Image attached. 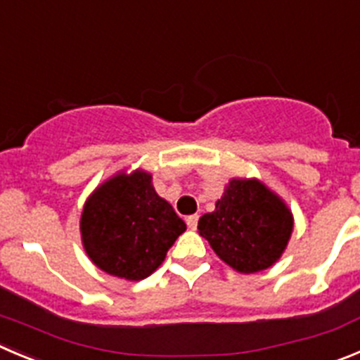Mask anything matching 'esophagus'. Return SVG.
<instances>
[{"instance_id":"34e87169","label":"esophagus","mask_w":360,"mask_h":360,"mask_svg":"<svg viewBox=\"0 0 360 360\" xmlns=\"http://www.w3.org/2000/svg\"><path fill=\"white\" fill-rule=\"evenodd\" d=\"M197 224H199V214H190V217H186V226L190 229H197Z\"/></svg>"}]
</instances>
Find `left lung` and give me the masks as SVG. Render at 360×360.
Segmentation results:
<instances>
[{
  "instance_id": "1",
  "label": "left lung",
  "mask_w": 360,
  "mask_h": 360,
  "mask_svg": "<svg viewBox=\"0 0 360 360\" xmlns=\"http://www.w3.org/2000/svg\"><path fill=\"white\" fill-rule=\"evenodd\" d=\"M200 236L241 274L271 266L286 248L293 217L259 181L233 179L213 213L199 220Z\"/></svg>"
}]
</instances>
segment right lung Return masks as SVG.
<instances>
[{
	"label": "right lung",
	"mask_w": 360,
	"mask_h": 360,
	"mask_svg": "<svg viewBox=\"0 0 360 360\" xmlns=\"http://www.w3.org/2000/svg\"><path fill=\"white\" fill-rule=\"evenodd\" d=\"M186 224L161 199L150 176L120 174L86 200L82 236L90 259L115 277L142 281L161 263Z\"/></svg>",
	"instance_id": "add662e5"
}]
</instances>
